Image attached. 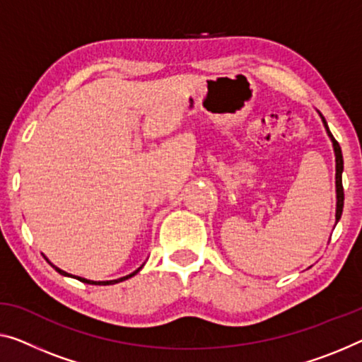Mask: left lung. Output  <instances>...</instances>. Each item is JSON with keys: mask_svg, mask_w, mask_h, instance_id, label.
<instances>
[{"mask_svg": "<svg viewBox=\"0 0 362 362\" xmlns=\"http://www.w3.org/2000/svg\"><path fill=\"white\" fill-rule=\"evenodd\" d=\"M322 117V115H320ZM322 122L323 125L327 128V133L328 136L332 138V143H333V149H335V159H337V223L341 218V213H343V202H344V192H343V183H341V172H343V154H341V148H339V144L335 138H333V134L330 133V129L327 127V122L325 118L322 117Z\"/></svg>", "mask_w": 362, "mask_h": 362, "instance_id": "1", "label": "left lung"}]
</instances>
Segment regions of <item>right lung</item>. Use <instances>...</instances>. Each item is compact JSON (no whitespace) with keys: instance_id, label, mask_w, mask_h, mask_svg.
<instances>
[{"instance_id":"add662e5","label":"right lung","mask_w":362,"mask_h":362,"mask_svg":"<svg viewBox=\"0 0 362 362\" xmlns=\"http://www.w3.org/2000/svg\"><path fill=\"white\" fill-rule=\"evenodd\" d=\"M47 262H48V260H47ZM48 263H50V262H48ZM50 265H52V263H50ZM52 267H53V268H55L58 273H60V274H63V276H71V274L64 273V272H63V269H60V268H57L55 265H52ZM139 269H141V267H139V268H138V269H136V272H134V273H132V274H127V276H123V278H120V279H113V281H89V279H84V278H79V276H73V278H76V279H79V281H83V283H88V284H99V286H107V284H115V283L125 281V279H128V278H132V276H134V274H136V273L139 272Z\"/></svg>"}]
</instances>
